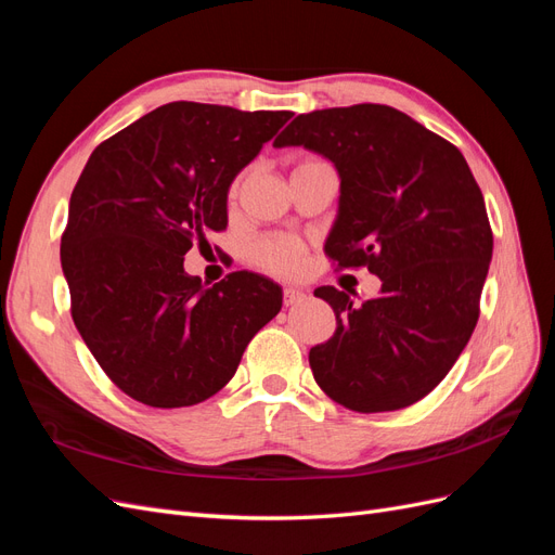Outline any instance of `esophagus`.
<instances>
[{
  "instance_id": "esophagus-1",
  "label": "esophagus",
  "mask_w": 555,
  "mask_h": 555,
  "mask_svg": "<svg viewBox=\"0 0 555 555\" xmlns=\"http://www.w3.org/2000/svg\"><path fill=\"white\" fill-rule=\"evenodd\" d=\"M308 298V294L304 292V289H294V287H289V289H284V294H282V300H284V306H296V304H304V300Z\"/></svg>"
}]
</instances>
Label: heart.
Returning <instances> with one entry per match:
<instances>
[{"label":"heart","instance_id":"obj_1","mask_svg":"<svg viewBox=\"0 0 555 555\" xmlns=\"http://www.w3.org/2000/svg\"><path fill=\"white\" fill-rule=\"evenodd\" d=\"M251 261L273 275H296L306 261V245L294 236H268L251 247Z\"/></svg>","mask_w":555,"mask_h":555}]
</instances>
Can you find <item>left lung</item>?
Returning a JSON list of instances; mask_svg holds the SVG:
<instances>
[{"instance_id":"left-lung-1","label":"left lung","mask_w":555,"mask_h":555,"mask_svg":"<svg viewBox=\"0 0 555 555\" xmlns=\"http://www.w3.org/2000/svg\"><path fill=\"white\" fill-rule=\"evenodd\" d=\"M304 145L340 173V208L324 245L335 271L367 268L382 292L357 308L319 287L335 333L310 349L322 391L354 412H393L438 386L479 319L493 231L456 145L410 115L357 104L298 115L273 143Z\"/></svg>"}]
</instances>
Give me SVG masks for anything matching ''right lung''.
<instances>
[{"label": "right lung", "mask_w": 555, "mask_h": 555, "mask_svg": "<svg viewBox=\"0 0 555 555\" xmlns=\"http://www.w3.org/2000/svg\"><path fill=\"white\" fill-rule=\"evenodd\" d=\"M292 115L173 102L94 147L60 257L74 324L129 398L164 410L204 402L280 312L273 280L236 271L204 289L182 263L227 229L231 180Z\"/></svg>", "instance_id": "1"}]
</instances>
